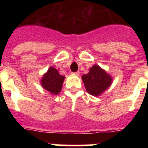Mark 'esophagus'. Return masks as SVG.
Masks as SVG:
<instances>
[{
	"label": "esophagus",
	"mask_w": 148,
	"mask_h": 148,
	"mask_svg": "<svg viewBox=\"0 0 148 148\" xmlns=\"http://www.w3.org/2000/svg\"><path fill=\"white\" fill-rule=\"evenodd\" d=\"M72 74H73V75H76V76H78V75H79V72H75V73H72Z\"/></svg>",
	"instance_id": "1"
}]
</instances>
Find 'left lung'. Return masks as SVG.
I'll use <instances>...</instances> for the list:
<instances>
[{
    "label": "left lung",
    "mask_w": 148,
    "mask_h": 148,
    "mask_svg": "<svg viewBox=\"0 0 148 148\" xmlns=\"http://www.w3.org/2000/svg\"><path fill=\"white\" fill-rule=\"evenodd\" d=\"M87 92L99 96L111 85L113 78L99 65H94L86 75L82 77Z\"/></svg>",
    "instance_id": "obj_1"
}]
</instances>
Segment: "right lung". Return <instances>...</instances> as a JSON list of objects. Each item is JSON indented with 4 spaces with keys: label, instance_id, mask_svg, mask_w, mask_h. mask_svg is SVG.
Returning a JSON list of instances; mask_svg holds the SVG:
<instances>
[{
    "label": "right lung",
    "instance_id": "right-lung-1",
    "mask_svg": "<svg viewBox=\"0 0 148 148\" xmlns=\"http://www.w3.org/2000/svg\"><path fill=\"white\" fill-rule=\"evenodd\" d=\"M64 76L61 75L53 66H50L47 72L43 75L40 84L44 89L53 95H58L61 92Z\"/></svg>",
    "mask_w": 148,
    "mask_h": 148
}]
</instances>
